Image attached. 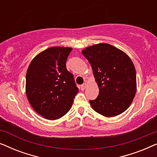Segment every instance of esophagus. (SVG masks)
<instances>
[{
    "instance_id": "34e87169",
    "label": "esophagus",
    "mask_w": 157,
    "mask_h": 157,
    "mask_svg": "<svg viewBox=\"0 0 157 157\" xmlns=\"http://www.w3.org/2000/svg\"><path fill=\"white\" fill-rule=\"evenodd\" d=\"M86 86H87V84L86 83H83L82 85L81 86V90H84L86 88Z\"/></svg>"
}]
</instances>
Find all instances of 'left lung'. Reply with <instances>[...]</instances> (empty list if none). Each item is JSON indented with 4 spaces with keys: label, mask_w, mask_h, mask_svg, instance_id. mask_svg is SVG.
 <instances>
[{
    "label": "left lung",
    "mask_w": 157,
    "mask_h": 157,
    "mask_svg": "<svg viewBox=\"0 0 157 157\" xmlns=\"http://www.w3.org/2000/svg\"><path fill=\"white\" fill-rule=\"evenodd\" d=\"M91 64L99 93L90 104L96 112L112 117L128 108L136 91L134 63L119 48L108 44H99L82 51Z\"/></svg>",
    "instance_id": "obj_1"
}]
</instances>
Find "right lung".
Returning a JSON list of instances; mask_svg holds the SVG:
<instances>
[{"instance_id": "obj_1", "label": "right lung", "mask_w": 157, "mask_h": 157, "mask_svg": "<svg viewBox=\"0 0 157 157\" xmlns=\"http://www.w3.org/2000/svg\"><path fill=\"white\" fill-rule=\"evenodd\" d=\"M71 48L55 46L36 56L28 68L25 92L33 109L45 119H60L71 108L78 89L66 63Z\"/></svg>"}]
</instances>
